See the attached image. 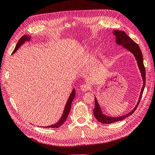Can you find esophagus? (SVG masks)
I'll return each mask as SVG.
<instances>
[{
    "label": "esophagus",
    "instance_id": "1",
    "mask_svg": "<svg viewBox=\"0 0 155 155\" xmlns=\"http://www.w3.org/2000/svg\"><path fill=\"white\" fill-rule=\"evenodd\" d=\"M80 89L83 92H86L90 89V87H89L87 84H83V85H81L80 86Z\"/></svg>",
    "mask_w": 155,
    "mask_h": 155
}]
</instances>
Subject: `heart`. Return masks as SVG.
Instances as JSON below:
<instances>
[{
  "mask_svg": "<svg viewBox=\"0 0 155 155\" xmlns=\"http://www.w3.org/2000/svg\"><path fill=\"white\" fill-rule=\"evenodd\" d=\"M90 47L88 46H85L83 47L82 50H80V51H79V53L78 54V55H81L83 54H87L90 51ZM98 57H99V51H98L97 49H95L94 50H93L92 51L91 54V59L92 60V61H96L98 59Z\"/></svg>",
  "mask_w": 155,
  "mask_h": 155,
  "instance_id": "heart-1",
  "label": "heart"
}]
</instances>
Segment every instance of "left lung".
<instances>
[{
	"label": "left lung",
	"mask_w": 155,
	"mask_h": 155,
	"mask_svg": "<svg viewBox=\"0 0 155 155\" xmlns=\"http://www.w3.org/2000/svg\"><path fill=\"white\" fill-rule=\"evenodd\" d=\"M112 34H113V35L116 37L115 41H116V44L119 46H122L123 48L130 51V52L134 56L136 61H137V64H138V68L140 70V72L141 73V76L143 80V86L141 89V92H140L138 101L134 109L127 114L119 116V117H110L103 113L99 103H98L96 97H95V107L93 110L94 115L96 119L98 121H100V122L101 124H112V123L116 122V121H121L124 120L125 118H126L127 117H128L132 114L135 111V110L137 109V108L140 103V101L141 100L142 94L145 88V69L143 65V59L142 53L141 50H140L139 47V46L133 40L131 39L124 31L114 30L113 32H112Z\"/></svg>",
	"instance_id": "8db88e82"
}]
</instances>
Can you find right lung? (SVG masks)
<instances>
[{"label":"right lung","instance_id":"right-lung-1","mask_svg":"<svg viewBox=\"0 0 155 155\" xmlns=\"http://www.w3.org/2000/svg\"><path fill=\"white\" fill-rule=\"evenodd\" d=\"M31 39V36H28L27 35H23L21 37V38L19 40H18V43L16 45L15 49H14V50L13 51L12 54H13L14 53H15L16 51H17V50L23 44L25 43V42H28ZM75 96H76V91H75L74 88H73L72 92L70 93V95L68 99L67 100V104H66V105H65L64 110L63 112V114H62L61 117V118L59 119V120L58 121V122H56L54 124L50 125H48V126H43V127H45V128H58V127H59L60 126H61L65 122V121H66L67 117L68 116V114H69L70 110V108H71L72 102L73 101V100L74 99Z\"/></svg>","mask_w":155,"mask_h":155}]
</instances>
